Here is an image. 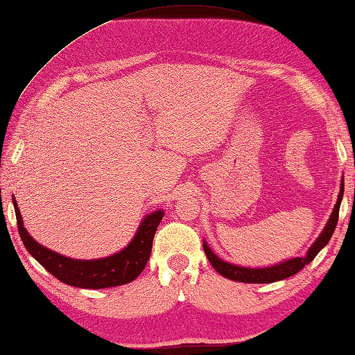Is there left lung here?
<instances>
[{
    "mask_svg": "<svg viewBox=\"0 0 355 355\" xmlns=\"http://www.w3.org/2000/svg\"><path fill=\"white\" fill-rule=\"evenodd\" d=\"M343 187H345V180L342 178L340 191H338L337 202L334 205L331 216H329L325 227L322 230L316 241H314L309 248V250H306L305 257L288 258V259H284V261L269 266V267H243V266L227 263L225 259L217 257L209 248V244L203 240L205 254H207L212 267H214L222 277L232 281L246 282V284H269V282H277V281H282L286 278L293 277V275H296L299 270H302L306 264H310L313 259L316 258L319 252L327 246L329 239L333 237V232L336 230V225L338 220V209H340V203L343 198Z\"/></svg>",
    "mask_w": 355,
    "mask_h": 355,
    "instance_id": "left-lung-1",
    "label": "left lung"
}]
</instances>
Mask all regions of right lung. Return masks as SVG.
I'll list each match as a JSON object with an SVG mask.
<instances>
[{
    "label": "right lung",
    "instance_id": "right-lung-1",
    "mask_svg": "<svg viewBox=\"0 0 355 355\" xmlns=\"http://www.w3.org/2000/svg\"><path fill=\"white\" fill-rule=\"evenodd\" d=\"M13 200L15 214H17L19 237L28 254L45 267L53 277L68 286L78 288H107L128 284L144 270L150 258L155 232L164 217L162 209H156L147 214L138 226V230L128 246L105 258L77 259L60 255L37 243L24 227L22 216L18 203Z\"/></svg>",
    "mask_w": 355,
    "mask_h": 355
}]
</instances>
